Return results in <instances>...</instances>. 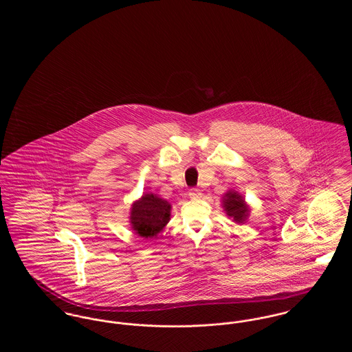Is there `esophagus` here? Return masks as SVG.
<instances>
[{"label": "esophagus", "instance_id": "obj_1", "mask_svg": "<svg viewBox=\"0 0 352 352\" xmlns=\"http://www.w3.org/2000/svg\"><path fill=\"white\" fill-rule=\"evenodd\" d=\"M188 197H190L191 199H199V198H201V192L199 190H197V188H191V190L188 191Z\"/></svg>", "mask_w": 352, "mask_h": 352}]
</instances>
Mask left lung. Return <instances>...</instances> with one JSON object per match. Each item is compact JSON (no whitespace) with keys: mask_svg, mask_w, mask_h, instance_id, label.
<instances>
[{"mask_svg":"<svg viewBox=\"0 0 352 352\" xmlns=\"http://www.w3.org/2000/svg\"><path fill=\"white\" fill-rule=\"evenodd\" d=\"M221 207L226 215L237 224H244L251 214V206L245 201V198L234 188L228 190L221 197Z\"/></svg>","mask_w":352,"mask_h":352,"instance_id":"obj_1","label":"left lung"}]
</instances>
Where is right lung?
Masks as SVG:
<instances>
[{
	"label": "right lung",
	"mask_w": 352,
	"mask_h": 352,
	"mask_svg": "<svg viewBox=\"0 0 352 352\" xmlns=\"http://www.w3.org/2000/svg\"><path fill=\"white\" fill-rule=\"evenodd\" d=\"M171 217V204L155 194L145 192L132 203L129 223L134 234L153 239L164 231Z\"/></svg>",
	"instance_id": "obj_1"
}]
</instances>
